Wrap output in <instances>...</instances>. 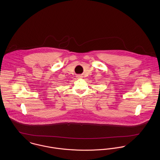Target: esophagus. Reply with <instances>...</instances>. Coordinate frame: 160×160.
<instances>
[{
	"label": "esophagus",
	"instance_id": "1",
	"mask_svg": "<svg viewBox=\"0 0 160 160\" xmlns=\"http://www.w3.org/2000/svg\"><path fill=\"white\" fill-rule=\"evenodd\" d=\"M77 77L78 78H82V76L81 75H78V76H77Z\"/></svg>",
	"mask_w": 160,
	"mask_h": 160
}]
</instances>
